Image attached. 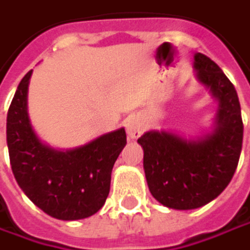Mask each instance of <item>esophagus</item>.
<instances>
[{"mask_svg":"<svg viewBox=\"0 0 250 250\" xmlns=\"http://www.w3.org/2000/svg\"><path fill=\"white\" fill-rule=\"evenodd\" d=\"M125 130H127V134L131 137V139H139L144 130V125L141 122V119L137 116H131L128 120H127V125H125Z\"/></svg>","mask_w":250,"mask_h":250,"instance_id":"1","label":"esophagus"}]
</instances>
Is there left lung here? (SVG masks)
I'll list each match as a JSON object with an SVG mask.
<instances>
[{
	"instance_id": "obj_1",
	"label": "left lung",
	"mask_w": 250,
	"mask_h": 250,
	"mask_svg": "<svg viewBox=\"0 0 250 250\" xmlns=\"http://www.w3.org/2000/svg\"><path fill=\"white\" fill-rule=\"evenodd\" d=\"M198 81L219 102L212 133L185 140L167 131H147L144 172L151 195L172 209H195L215 199L230 183L242 150L243 123L235 86L213 61L195 53Z\"/></svg>"
}]
</instances>
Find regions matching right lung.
<instances>
[{
	"label": "right lung",
	"instance_id": "right-lung-1",
	"mask_svg": "<svg viewBox=\"0 0 250 250\" xmlns=\"http://www.w3.org/2000/svg\"><path fill=\"white\" fill-rule=\"evenodd\" d=\"M29 70L11 102L7 144L11 168L25 195L56 219L76 221L96 213L110 191L111 169L125 146V128L66 150H53L38 139L26 111Z\"/></svg>",
	"mask_w": 250,
	"mask_h": 250
}]
</instances>
